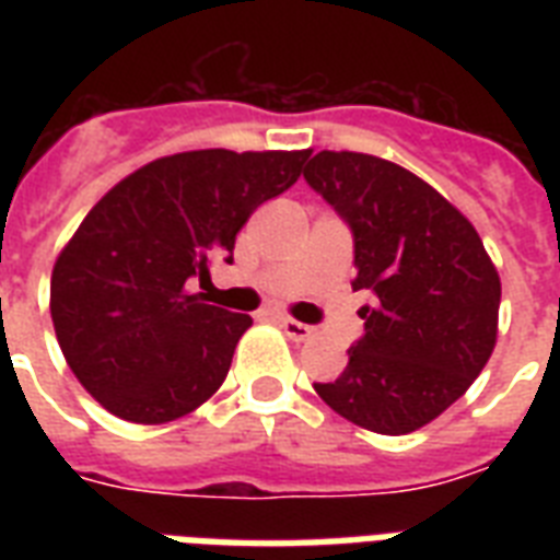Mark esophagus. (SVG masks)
I'll return each mask as SVG.
<instances>
[{
	"label": "esophagus",
	"instance_id": "34e87169",
	"mask_svg": "<svg viewBox=\"0 0 560 560\" xmlns=\"http://www.w3.org/2000/svg\"><path fill=\"white\" fill-rule=\"evenodd\" d=\"M276 323L284 328V334H288L290 340L302 342V340H307V337H314V328H311V325H305V323H299V319H293V316L279 314V316H276Z\"/></svg>",
	"mask_w": 560,
	"mask_h": 560
}]
</instances>
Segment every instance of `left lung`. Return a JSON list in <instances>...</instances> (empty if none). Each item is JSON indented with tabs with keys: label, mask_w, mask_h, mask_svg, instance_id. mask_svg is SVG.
<instances>
[{
	"label": "left lung",
	"mask_w": 560,
	"mask_h": 560,
	"mask_svg": "<svg viewBox=\"0 0 560 560\" xmlns=\"http://www.w3.org/2000/svg\"><path fill=\"white\" fill-rule=\"evenodd\" d=\"M307 186L354 237V290L366 334L316 395L372 433L404 435L439 418L486 369L497 342L500 276L459 209L395 162L319 151Z\"/></svg>",
	"instance_id": "1"
}]
</instances>
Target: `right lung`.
Instances as JSON below:
<instances>
[{"mask_svg":"<svg viewBox=\"0 0 560 560\" xmlns=\"http://www.w3.org/2000/svg\"><path fill=\"white\" fill-rule=\"evenodd\" d=\"M311 151L223 148L162 156L109 188L51 272V323L66 363L113 416L165 424L226 381L246 314L188 293L261 202L288 191Z\"/></svg>","mask_w":560,"mask_h":560,"instance_id":"add662e5","label":"right lung"}]
</instances>
